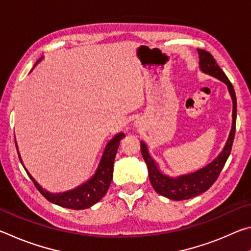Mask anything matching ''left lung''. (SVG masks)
Returning a JSON list of instances; mask_svg holds the SVG:
<instances>
[{"mask_svg":"<svg viewBox=\"0 0 251 251\" xmlns=\"http://www.w3.org/2000/svg\"><path fill=\"white\" fill-rule=\"evenodd\" d=\"M199 54V69L202 73L212 76V77L222 80L227 85L228 92L232 100V124L229 133L228 139L223 151L216 158L206 165L205 167L198 169L186 175L172 177L166 175L159 169L155 159L148 151L147 145L141 142V150L143 158L145 160L148 168V176H150L151 184L157 194L173 201H185V199L193 198L205 193L211 187V185L217 180L220 172L224 168L225 164L230 155L233 138L236 131V117H237V100L233 86L228 79L226 74L217 65L212 55L205 50H197Z\"/></svg>","mask_w":251,"mask_h":251,"instance_id":"1","label":"left lung"}]
</instances>
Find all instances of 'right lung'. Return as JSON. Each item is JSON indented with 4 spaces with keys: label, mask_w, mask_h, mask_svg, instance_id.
<instances>
[{
    "label": "right lung",
    "mask_w": 251,
    "mask_h": 251,
    "mask_svg": "<svg viewBox=\"0 0 251 251\" xmlns=\"http://www.w3.org/2000/svg\"><path fill=\"white\" fill-rule=\"evenodd\" d=\"M41 59L42 57L36 62V64L34 66H36L37 63L41 62ZM124 137V133H118L106 144L103 155H101V158L99 164V167H97L95 174L90 178V179L83 182L82 185L75 187L73 189L63 193H50L49 190L44 189L39 182L34 179L31 174L28 173L27 169L25 168L23 165L16 142L15 145L16 150H18L21 163H22L24 169L26 171L27 175L34 182V185H35L37 190H39L49 201L55 203V205L69 208V209L80 210L86 209V208H90L93 205H95V203L99 202L100 199L105 196V194L107 193L110 182H112L113 179L114 160H115V156L118 150V146H120L121 139Z\"/></svg>",
    "instance_id": "add662e5"
}]
</instances>
